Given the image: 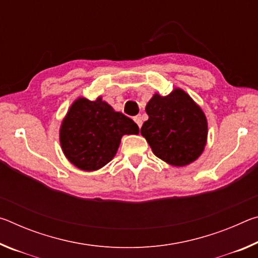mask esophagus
<instances>
[{"label": "esophagus", "mask_w": 258, "mask_h": 258, "mask_svg": "<svg viewBox=\"0 0 258 258\" xmlns=\"http://www.w3.org/2000/svg\"><path fill=\"white\" fill-rule=\"evenodd\" d=\"M134 121H135V123L138 124L139 127H141V126H142V123H143V121H142V117H141V115H138V116H135V117H134Z\"/></svg>", "instance_id": "obj_1"}]
</instances>
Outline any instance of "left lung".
<instances>
[{
  "mask_svg": "<svg viewBox=\"0 0 258 258\" xmlns=\"http://www.w3.org/2000/svg\"><path fill=\"white\" fill-rule=\"evenodd\" d=\"M146 111L149 119L141 134L155 156L175 167L199 158L207 143V118L185 91L175 87L166 97L155 93Z\"/></svg>",
  "mask_w": 258,
  "mask_h": 258,
  "instance_id": "obj_1",
  "label": "left lung"
}]
</instances>
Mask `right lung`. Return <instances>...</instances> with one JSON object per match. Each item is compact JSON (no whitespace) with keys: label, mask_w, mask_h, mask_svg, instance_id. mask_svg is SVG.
Returning <instances> with one entry per match:
<instances>
[{"label":"right lung","mask_w":258,"mask_h":258,"mask_svg":"<svg viewBox=\"0 0 258 258\" xmlns=\"http://www.w3.org/2000/svg\"><path fill=\"white\" fill-rule=\"evenodd\" d=\"M139 126L115 111L101 97L94 101L78 98L72 103L60 126L59 140L66 158L77 168L93 172L117 154L125 134H139Z\"/></svg>","instance_id":"1"}]
</instances>
